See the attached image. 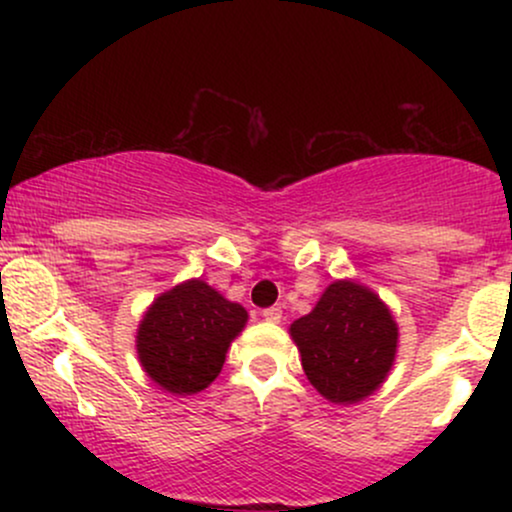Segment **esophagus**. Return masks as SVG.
Instances as JSON below:
<instances>
[{
    "label": "esophagus",
    "mask_w": 512,
    "mask_h": 512,
    "mask_svg": "<svg viewBox=\"0 0 512 512\" xmlns=\"http://www.w3.org/2000/svg\"><path fill=\"white\" fill-rule=\"evenodd\" d=\"M281 315H284V310H281L279 305H272V308H264V310H262V317H264V320H267V322H279Z\"/></svg>",
    "instance_id": "obj_1"
}]
</instances>
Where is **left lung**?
I'll use <instances>...</instances> for the list:
<instances>
[{"label": "left lung", "instance_id": "obj_1", "mask_svg": "<svg viewBox=\"0 0 512 512\" xmlns=\"http://www.w3.org/2000/svg\"><path fill=\"white\" fill-rule=\"evenodd\" d=\"M310 385L351 404L378 390L397 351V325L373 291L334 281L313 313L291 325Z\"/></svg>", "mask_w": 512, "mask_h": 512}]
</instances>
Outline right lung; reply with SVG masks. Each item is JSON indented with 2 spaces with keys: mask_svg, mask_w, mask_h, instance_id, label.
<instances>
[{
  "mask_svg": "<svg viewBox=\"0 0 512 512\" xmlns=\"http://www.w3.org/2000/svg\"><path fill=\"white\" fill-rule=\"evenodd\" d=\"M248 313L204 281L192 279L158 296L139 325L137 351L149 378L175 395L204 390Z\"/></svg>",
  "mask_w": 512,
  "mask_h": 512,
  "instance_id": "1",
  "label": "right lung"
}]
</instances>
